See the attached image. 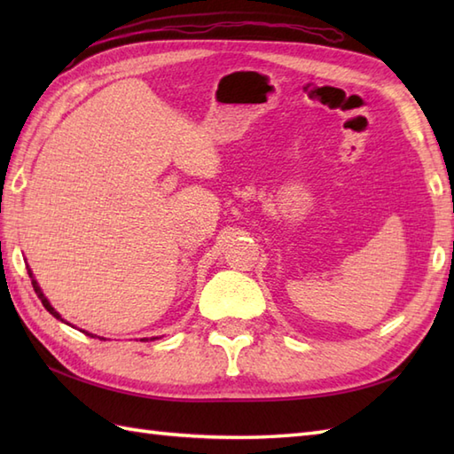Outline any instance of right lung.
Wrapping results in <instances>:
<instances>
[{"instance_id":"add662e5","label":"right lung","mask_w":454,"mask_h":454,"mask_svg":"<svg viewBox=\"0 0 454 454\" xmlns=\"http://www.w3.org/2000/svg\"><path fill=\"white\" fill-rule=\"evenodd\" d=\"M28 277H31V283H33V288H35V293L38 294V298H41V301H43V304H44V308H46V310L48 312H51L54 317H58V320H62V317H60V314H58L56 310H54V308L51 306V302H48L46 301V298H44V294L41 293V288H38V285H36V281H35V278H33V273L31 271H28ZM88 335H91V333H88ZM93 337V335H91Z\"/></svg>"}]
</instances>
